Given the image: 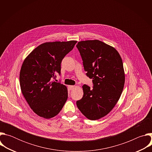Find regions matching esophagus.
<instances>
[{
    "mask_svg": "<svg viewBox=\"0 0 152 152\" xmlns=\"http://www.w3.org/2000/svg\"><path fill=\"white\" fill-rule=\"evenodd\" d=\"M75 86H73V85H70V86H69V88L70 90H73L75 88Z\"/></svg>",
    "mask_w": 152,
    "mask_h": 152,
    "instance_id": "esophagus-1",
    "label": "esophagus"
}]
</instances>
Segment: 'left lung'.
<instances>
[{"label": "left lung", "mask_w": 152, "mask_h": 152, "mask_svg": "<svg viewBox=\"0 0 152 152\" xmlns=\"http://www.w3.org/2000/svg\"><path fill=\"white\" fill-rule=\"evenodd\" d=\"M76 48L93 84V89L82 86L83 96L76 104L86 118L96 120L109 113L121 96L125 81L123 61L115 49L99 40L82 41Z\"/></svg>", "instance_id": "obj_1"}]
</instances>
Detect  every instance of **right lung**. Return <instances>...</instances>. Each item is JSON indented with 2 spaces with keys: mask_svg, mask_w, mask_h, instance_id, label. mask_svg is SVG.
<instances>
[{
  "mask_svg": "<svg viewBox=\"0 0 152 152\" xmlns=\"http://www.w3.org/2000/svg\"><path fill=\"white\" fill-rule=\"evenodd\" d=\"M76 41L48 42L36 48L25 59L20 85L33 111L45 118L56 116L68 98L67 88L53 79L61 75V64Z\"/></svg>",
  "mask_w": 152,
  "mask_h": 152,
  "instance_id": "add662e5",
  "label": "right lung"
}]
</instances>
